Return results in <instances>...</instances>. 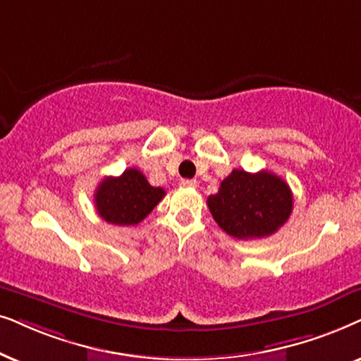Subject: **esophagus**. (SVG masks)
Masks as SVG:
<instances>
[{"mask_svg": "<svg viewBox=\"0 0 361 361\" xmlns=\"http://www.w3.org/2000/svg\"><path fill=\"white\" fill-rule=\"evenodd\" d=\"M181 185L186 186V188H196V186H198V181L188 180V178H186V180H181Z\"/></svg>", "mask_w": 361, "mask_h": 361, "instance_id": "1", "label": "esophagus"}]
</instances>
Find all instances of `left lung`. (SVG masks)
Segmentation results:
<instances>
[{"instance_id": "1", "label": "left lung", "mask_w": 361, "mask_h": 361, "mask_svg": "<svg viewBox=\"0 0 361 361\" xmlns=\"http://www.w3.org/2000/svg\"><path fill=\"white\" fill-rule=\"evenodd\" d=\"M208 208L224 233L238 239H261L277 233L292 213V191L271 171L233 170L211 195Z\"/></svg>"}]
</instances>
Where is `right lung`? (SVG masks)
<instances>
[{
	"instance_id": "right-lung-1",
	"label": "right lung",
	"mask_w": 361,
	"mask_h": 361,
	"mask_svg": "<svg viewBox=\"0 0 361 361\" xmlns=\"http://www.w3.org/2000/svg\"><path fill=\"white\" fill-rule=\"evenodd\" d=\"M165 196V190L152 186L137 168L120 176H105L95 191V208L104 221L115 226H133L147 218Z\"/></svg>"
}]
</instances>
